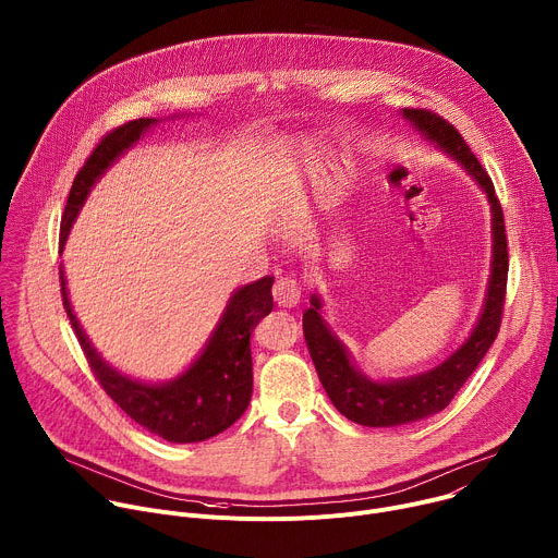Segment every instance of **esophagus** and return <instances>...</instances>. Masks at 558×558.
I'll list each match as a JSON object with an SVG mask.
<instances>
[{
  "label": "esophagus",
  "mask_w": 558,
  "mask_h": 558,
  "mask_svg": "<svg viewBox=\"0 0 558 558\" xmlns=\"http://www.w3.org/2000/svg\"><path fill=\"white\" fill-rule=\"evenodd\" d=\"M302 298V284L300 280L291 278V276H284V278H278L276 284H274V300L280 304V306H295Z\"/></svg>",
  "instance_id": "obj_1"
}]
</instances>
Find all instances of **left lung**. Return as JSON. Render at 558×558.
Listing matches in <instances>:
<instances>
[{"instance_id":"8db88e82","label":"left lung","mask_w":558,"mask_h":558,"mask_svg":"<svg viewBox=\"0 0 558 558\" xmlns=\"http://www.w3.org/2000/svg\"><path fill=\"white\" fill-rule=\"evenodd\" d=\"M402 114L430 143H435L439 149L450 154L457 163H461L463 170L476 181V185L486 192L493 211V267L484 311L468 340L439 366L407 379L373 381L364 373H360L351 362L347 347L327 327L320 313V298L315 293L311 295V308H306L302 315V329L317 377H320L333 407L347 420L371 428L411 424L444 411L452 402L457 390L465 384L474 368L480 366V362L497 340L508 284L506 222L493 179L482 168V163L476 161V156L472 154L463 136L446 119L422 108H404Z\"/></svg>"}]
</instances>
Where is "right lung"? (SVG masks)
Here are the masks:
<instances>
[{"mask_svg":"<svg viewBox=\"0 0 558 558\" xmlns=\"http://www.w3.org/2000/svg\"><path fill=\"white\" fill-rule=\"evenodd\" d=\"M156 119H136L110 130L88 156L84 168L76 172L59 229V247L63 250L70 227L82 209L88 192L101 174L130 149ZM63 308L70 317L74 336L84 349V355L117 407L145 430L174 444L205 441L227 430L247 411L254 388L252 347L250 338L256 325L274 308L271 284L274 276H265L252 284L238 289L216 325L209 342L196 362L177 379L166 384H145L132 379L97 353L86 331L78 325L68 300L65 276L59 271Z\"/></svg>","mask_w":558,"mask_h":558,"instance_id":"right-lung-1","label":"right lung"}]
</instances>
